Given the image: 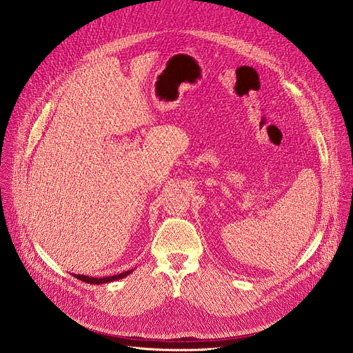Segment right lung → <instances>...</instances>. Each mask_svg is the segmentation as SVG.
<instances>
[{
  "label": "right lung",
  "mask_w": 353,
  "mask_h": 353,
  "mask_svg": "<svg viewBox=\"0 0 353 353\" xmlns=\"http://www.w3.org/2000/svg\"><path fill=\"white\" fill-rule=\"evenodd\" d=\"M134 269H130V270H125L120 274H114V276H105V277H94V276H85V274H72L76 276L79 281L81 282H85V283H90V285H103V283H108V282H113V281H119V279H123V277L128 276L130 273H132Z\"/></svg>",
  "instance_id": "1"
}]
</instances>
